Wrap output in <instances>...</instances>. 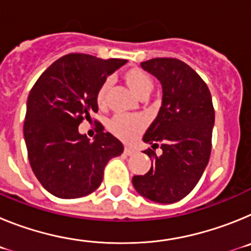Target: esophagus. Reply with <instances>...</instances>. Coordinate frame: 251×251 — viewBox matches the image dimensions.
Listing matches in <instances>:
<instances>
[{"label": "esophagus", "mask_w": 251, "mask_h": 251, "mask_svg": "<svg viewBox=\"0 0 251 251\" xmlns=\"http://www.w3.org/2000/svg\"><path fill=\"white\" fill-rule=\"evenodd\" d=\"M124 153H126L127 156H132V154H134V153H136V150L132 147H124Z\"/></svg>", "instance_id": "1"}]
</instances>
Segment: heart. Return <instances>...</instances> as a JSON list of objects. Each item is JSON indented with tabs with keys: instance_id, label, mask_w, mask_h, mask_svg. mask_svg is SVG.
Here are the masks:
<instances>
[{
	"instance_id": "b5f03b06",
	"label": "heart",
	"mask_w": 251,
	"mask_h": 251,
	"mask_svg": "<svg viewBox=\"0 0 251 251\" xmlns=\"http://www.w3.org/2000/svg\"><path fill=\"white\" fill-rule=\"evenodd\" d=\"M123 79L130 89L141 98H146L153 88L152 77L145 70L139 68H130L126 70L123 73ZM108 88H109V81L106 80L99 86L98 92H97L95 100H97L99 108L105 106ZM108 128L115 137L126 142H130L143 130L145 121L141 117H136V115L119 114L110 119Z\"/></svg>"
}]
</instances>
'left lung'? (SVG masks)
<instances>
[{
    "instance_id": "1",
    "label": "left lung",
    "mask_w": 251,
    "mask_h": 251,
    "mask_svg": "<svg viewBox=\"0 0 251 251\" xmlns=\"http://www.w3.org/2000/svg\"><path fill=\"white\" fill-rule=\"evenodd\" d=\"M162 84L163 97L157 118L143 141L153 161L143 176H134L138 194L159 203L182 200L200 181L211 154L215 110L211 93L191 66L175 57H156L141 63ZM162 154L156 157L155 147Z\"/></svg>"
}]
</instances>
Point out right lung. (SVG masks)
I'll list each match as a JSON object with an SVG mask.
<instances>
[{
	"instance_id": "obj_1",
	"label": "right lung",
	"mask_w": 251,
	"mask_h": 251,
	"mask_svg": "<svg viewBox=\"0 0 251 251\" xmlns=\"http://www.w3.org/2000/svg\"><path fill=\"white\" fill-rule=\"evenodd\" d=\"M126 63L69 54L51 64L32 86L24 136L31 168L51 195L77 199L92 194L103 181L108 161L123 152L122 142L104 132L99 122L94 141L79 134L77 127L98 112L99 86Z\"/></svg>"
}]
</instances>
